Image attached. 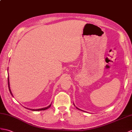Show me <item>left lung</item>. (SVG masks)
Returning <instances> with one entry per match:
<instances>
[{
	"mask_svg": "<svg viewBox=\"0 0 132 132\" xmlns=\"http://www.w3.org/2000/svg\"><path fill=\"white\" fill-rule=\"evenodd\" d=\"M73 105H74V106H75V105H74V103H73ZM76 109H78V110H80V109H79V108H76Z\"/></svg>",
	"mask_w": 132,
	"mask_h": 132,
	"instance_id": "8db88e82",
	"label": "left lung"
}]
</instances>
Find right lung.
<instances>
[{"instance_id": "obj_1", "label": "right lung", "mask_w": 132, "mask_h": 132, "mask_svg": "<svg viewBox=\"0 0 132 132\" xmlns=\"http://www.w3.org/2000/svg\"><path fill=\"white\" fill-rule=\"evenodd\" d=\"M8 88H9V90H10V93H11V95L12 96H13V94H12V92H11V89H10V81H9V78L8 77ZM51 106V104L50 105H49L48 106H47V107H46V108H42V109H29V110H32V111H42V110H47V109H49L50 108V107Z\"/></svg>"}]
</instances>
